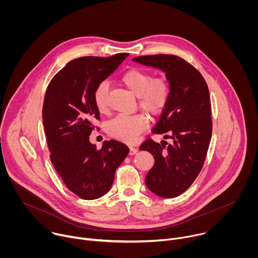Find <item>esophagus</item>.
<instances>
[{"mask_svg":"<svg viewBox=\"0 0 258 258\" xmlns=\"http://www.w3.org/2000/svg\"><path fill=\"white\" fill-rule=\"evenodd\" d=\"M138 149L137 148H134V147H131L130 148V155H135V154H137L138 153Z\"/></svg>","mask_w":258,"mask_h":258,"instance_id":"1","label":"esophagus"}]
</instances>
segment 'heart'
Instances as JSON below:
<instances>
[{
    "label": "heart",
    "instance_id": "1",
    "mask_svg": "<svg viewBox=\"0 0 258 258\" xmlns=\"http://www.w3.org/2000/svg\"><path fill=\"white\" fill-rule=\"evenodd\" d=\"M123 86L136 97L139 106L149 114L160 113L169 98V85L163 78L152 80L151 73L141 69H131L121 78ZM94 103L100 113L108 109V84L103 82L94 92ZM148 124V119L143 114L118 115L107 123L108 134L127 144L136 142L139 135Z\"/></svg>",
    "mask_w": 258,
    "mask_h": 258
}]
</instances>
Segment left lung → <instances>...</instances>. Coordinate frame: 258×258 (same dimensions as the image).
<instances>
[{
    "label": "left lung",
    "instance_id": "obj_1",
    "mask_svg": "<svg viewBox=\"0 0 258 258\" xmlns=\"http://www.w3.org/2000/svg\"><path fill=\"white\" fill-rule=\"evenodd\" d=\"M133 61L160 69L169 85L167 104L153 133L169 136L172 143L166 146L165 141L148 140L140 150L154 157L145 178L147 188L159 197L174 198L192 185L206 157L212 132L208 88L200 72L177 56H140Z\"/></svg>",
    "mask_w": 258,
    "mask_h": 258
}]
</instances>
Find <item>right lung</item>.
<instances>
[{
	"instance_id": "add662e5",
	"label": "right lung",
	"mask_w": 258,
	"mask_h": 258,
	"mask_svg": "<svg viewBox=\"0 0 258 258\" xmlns=\"http://www.w3.org/2000/svg\"><path fill=\"white\" fill-rule=\"evenodd\" d=\"M127 56L71 60L52 79L45 95L43 122L52 164L66 187L85 200L98 199L110 190L116 168L130 151L115 140L104 141L98 150L89 137L100 116L95 89Z\"/></svg>"
}]
</instances>
